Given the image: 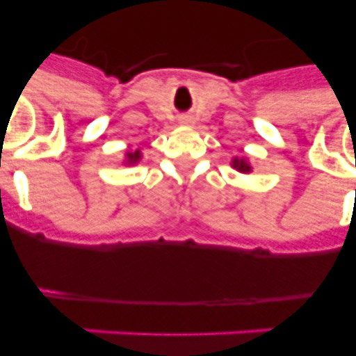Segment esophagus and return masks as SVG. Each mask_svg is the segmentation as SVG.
I'll return each mask as SVG.
<instances>
[{"label": "esophagus", "mask_w": 356, "mask_h": 356, "mask_svg": "<svg viewBox=\"0 0 356 356\" xmlns=\"http://www.w3.org/2000/svg\"><path fill=\"white\" fill-rule=\"evenodd\" d=\"M181 122H183V123H188L190 118H188V116H184V118H181Z\"/></svg>", "instance_id": "obj_1"}]
</instances>
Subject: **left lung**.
<instances>
[{
	"instance_id": "obj_1",
	"label": "left lung",
	"mask_w": 356,
	"mask_h": 356,
	"mask_svg": "<svg viewBox=\"0 0 356 356\" xmlns=\"http://www.w3.org/2000/svg\"><path fill=\"white\" fill-rule=\"evenodd\" d=\"M233 166L236 168L238 172H249V170H251V168H249L248 164H245V162H243V161H234Z\"/></svg>"
}]
</instances>
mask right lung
<instances>
[{
  "mask_svg": "<svg viewBox=\"0 0 356 356\" xmlns=\"http://www.w3.org/2000/svg\"><path fill=\"white\" fill-rule=\"evenodd\" d=\"M138 159H140L138 151H134V153H129V155H127V161L129 162H136V161H138Z\"/></svg>",
  "mask_w": 356,
  "mask_h": 356,
  "instance_id": "obj_1",
  "label": "right lung"
}]
</instances>
